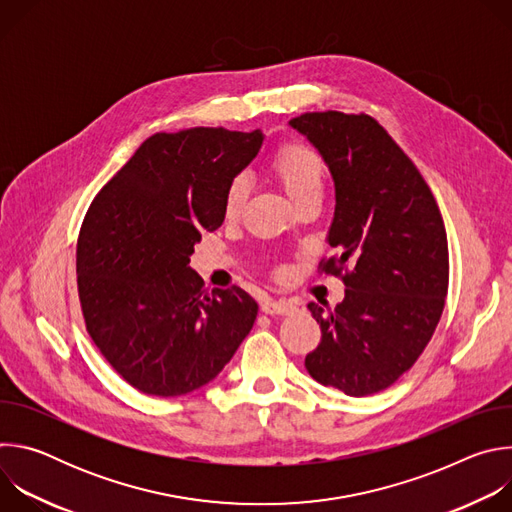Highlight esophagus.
<instances>
[{
	"instance_id": "esophagus-1",
	"label": "esophagus",
	"mask_w": 512,
	"mask_h": 512,
	"mask_svg": "<svg viewBox=\"0 0 512 512\" xmlns=\"http://www.w3.org/2000/svg\"><path fill=\"white\" fill-rule=\"evenodd\" d=\"M261 312L263 314H271V316H275V314L277 316H287L291 312H296V306L285 302V300H265L261 304Z\"/></svg>"
}]
</instances>
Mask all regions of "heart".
<instances>
[{
  "mask_svg": "<svg viewBox=\"0 0 512 512\" xmlns=\"http://www.w3.org/2000/svg\"><path fill=\"white\" fill-rule=\"evenodd\" d=\"M271 172L289 196L291 202H298L310 194H322L326 166L320 154L304 143H285L275 152L271 160ZM249 194V182L245 176H237L229 182L223 202V212L233 221L245 206Z\"/></svg>",
  "mask_w": 512,
  "mask_h": 512,
  "instance_id": "b5f03b06",
  "label": "heart"
}]
</instances>
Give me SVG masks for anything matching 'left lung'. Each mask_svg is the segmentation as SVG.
Returning <instances> with one entry per match:
<instances>
[{"instance_id":"obj_1","label":"left lung","mask_w":512,"mask_h":512,"mask_svg":"<svg viewBox=\"0 0 512 512\" xmlns=\"http://www.w3.org/2000/svg\"><path fill=\"white\" fill-rule=\"evenodd\" d=\"M289 125L320 152L334 180L328 231L338 255L320 269L342 277L344 300L308 310L322 330L308 373L350 397L391 387L431 340L448 294V237L415 164L371 115L304 113Z\"/></svg>"}]
</instances>
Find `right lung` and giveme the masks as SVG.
Wrapping results in <instances>:
<instances>
[{
    "mask_svg": "<svg viewBox=\"0 0 512 512\" xmlns=\"http://www.w3.org/2000/svg\"><path fill=\"white\" fill-rule=\"evenodd\" d=\"M263 143L225 127L156 133L91 202L77 243L85 326L137 391L178 397L210 383L257 318L241 287L204 289L194 245L225 221L229 182Z\"/></svg>",
    "mask_w": 512,
    "mask_h": 512,
    "instance_id": "1",
    "label": "right lung"
}]
</instances>
